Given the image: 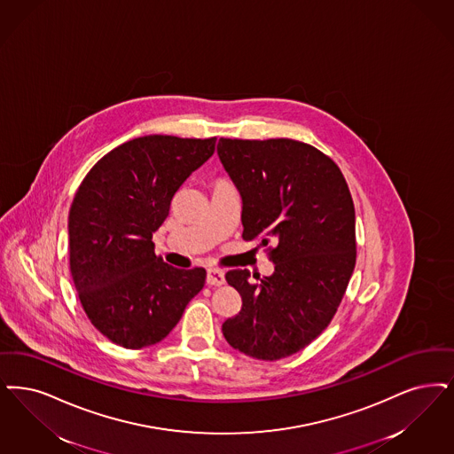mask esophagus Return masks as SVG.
Instances as JSON below:
<instances>
[{"instance_id":"esophagus-1","label":"esophagus","mask_w":454,"mask_h":454,"mask_svg":"<svg viewBox=\"0 0 454 454\" xmlns=\"http://www.w3.org/2000/svg\"><path fill=\"white\" fill-rule=\"evenodd\" d=\"M206 282L209 284V286H223L226 280H224V273L218 270V269H209L207 270V275H206Z\"/></svg>"}]
</instances>
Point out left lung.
<instances>
[{
  "mask_svg": "<svg viewBox=\"0 0 454 454\" xmlns=\"http://www.w3.org/2000/svg\"><path fill=\"white\" fill-rule=\"evenodd\" d=\"M218 157L241 196L243 238L272 241L275 263L258 282L248 270L226 273L243 306L223 334L247 356L275 362L336 314L356 262L355 206L338 165L308 144L219 138Z\"/></svg>",
  "mask_w": 454,
  "mask_h": 454,
  "instance_id": "8db88e82",
  "label": "left lung"
}]
</instances>
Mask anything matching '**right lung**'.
<instances>
[{
  "label": "right lung",
  "instance_id": "right-lung-1",
  "mask_svg": "<svg viewBox=\"0 0 454 454\" xmlns=\"http://www.w3.org/2000/svg\"><path fill=\"white\" fill-rule=\"evenodd\" d=\"M216 138L148 135L116 146L79 185L69 211L71 275L92 326L114 345H155L204 287L206 270L155 254L152 235Z\"/></svg>",
  "mask_w": 454,
  "mask_h": 454
}]
</instances>
